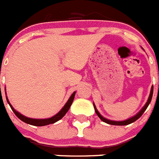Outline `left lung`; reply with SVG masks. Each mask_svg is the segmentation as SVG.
Listing matches in <instances>:
<instances>
[{
    "instance_id": "8db88e82",
    "label": "left lung",
    "mask_w": 159,
    "mask_h": 159,
    "mask_svg": "<svg viewBox=\"0 0 159 159\" xmlns=\"http://www.w3.org/2000/svg\"><path fill=\"white\" fill-rule=\"evenodd\" d=\"M153 87L152 86V89H151V92H150V94H149V97H148V101H147V102H146V104L144 105V107H143V108L140 110V111H139V113L136 114V115L134 116H133V117L130 118V119H128V120H123V121H115V120H107V119H106V118H104L103 116H102L101 115H100V113L98 111L97 108H96V107H95V105L93 104V107H94V110H95V112H96V114L98 115V116L101 119L102 121H104V122L107 123V124H110V125H129V124H130V123L134 122V121H135L136 120H138L140 116H141L142 115H143V113L144 112V111H145L146 109H147V107H148V106L149 105V103H150L151 100H152V97H153Z\"/></svg>"
}]
</instances>
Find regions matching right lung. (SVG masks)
<instances>
[{"label": "right lung", "instance_id": "1", "mask_svg": "<svg viewBox=\"0 0 159 159\" xmlns=\"http://www.w3.org/2000/svg\"><path fill=\"white\" fill-rule=\"evenodd\" d=\"M75 92H74L73 93H72V95L70 96L69 100L67 101L66 105L63 107V108H62L61 110L57 114V115H55L54 116H52V117L48 118V119H33V118L26 117V116H23L22 114H20V112H18V111H15L13 107L11 106V103L9 102L7 98H6V100H7V102L9 103V105L11 106L12 111H14V113L16 115V116H17L19 119L23 120L24 122L29 124V125H36V126H43V125H49V124H53V123L57 122V121L61 120V118L63 117L66 114V112L68 111V110H69V108L70 107V106H71L72 102H73V100L74 98H75Z\"/></svg>", "mask_w": 159, "mask_h": 159}]
</instances>
